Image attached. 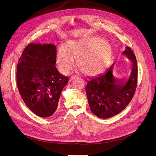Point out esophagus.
I'll list each match as a JSON object with an SVG mask.
<instances>
[{
    "instance_id": "esophagus-1",
    "label": "esophagus",
    "mask_w": 156,
    "mask_h": 156,
    "mask_svg": "<svg viewBox=\"0 0 156 156\" xmlns=\"http://www.w3.org/2000/svg\"><path fill=\"white\" fill-rule=\"evenodd\" d=\"M75 78V77H74V76H72V77H71L69 79V82H71V81H72Z\"/></svg>"
}]
</instances>
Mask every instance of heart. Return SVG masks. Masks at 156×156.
I'll list each match as a JSON object with an SVG mask.
<instances>
[{
    "mask_svg": "<svg viewBox=\"0 0 156 156\" xmlns=\"http://www.w3.org/2000/svg\"><path fill=\"white\" fill-rule=\"evenodd\" d=\"M79 66L87 75H96L103 72L111 59L110 46L100 38L92 37L72 40L58 50L56 62L63 74H69Z\"/></svg>",
    "mask_w": 156,
    "mask_h": 156,
    "instance_id": "obj_1",
    "label": "heart"
}]
</instances>
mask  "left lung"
Here are the masks:
<instances>
[{
  "label": "left lung",
  "mask_w": 156,
  "mask_h": 156,
  "mask_svg": "<svg viewBox=\"0 0 156 156\" xmlns=\"http://www.w3.org/2000/svg\"><path fill=\"white\" fill-rule=\"evenodd\" d=\"M122 54L133 63L131 74L126 81L113 76L114 63L103 73L90 79L85 87L90 108L101 119H108L123 111L135 92L138 73L135 55L128 47Z\"/></svg>",
  "instance_id": "1"
}]
</instances>
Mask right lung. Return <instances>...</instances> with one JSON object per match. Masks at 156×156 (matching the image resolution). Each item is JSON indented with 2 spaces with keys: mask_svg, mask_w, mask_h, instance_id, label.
<instances>
[{
  "mask_svg": "<svg viewBox=\"0 0 156 156\" xmlns=\"http://www.w3.org/2000/svg\"><path fill=\"white\" fill-rule=\"evenodd\" d=\"M54 45L30 44L23 51L17 66V84L25 105L40 117L53 115L59 98L68 82L55 67Z\"/></svg>",
  "mask_w": 156,
  "mask_h": 156,
  "instance_id": "1",
  "label": "right lung"
}]
</instances>
